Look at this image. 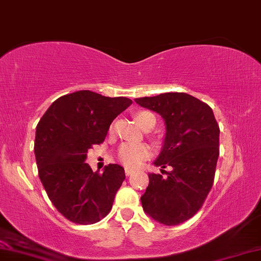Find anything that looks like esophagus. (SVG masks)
Here are the masks:
<instances>
[{"instance_id":"34e87169","label":"esophagus","mask_w":261,"mask_h":261,"mask_svg":"<svg viewBox=\"0 0 261 261\" xmlns=\"http://www.w3.org/2000/svg\"><path fill=\"white\" fill-rule=\"evenodd\" d=\"M124 173H126L127 176H128V175H132V174H133V173H134V169L126 167V168H124Z\"/></svg>"}]
</instances>
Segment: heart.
<instances>
[{
  "label": "heart",
  "mask_w": 261,
  "mask_h": 261,
  "mask_svg": "<svg viewBox=\"0 0 261 261\" xmlns=\"http://www.w3.org/2000/svg\"><path fill=\"white\" fill-rule=\"evenodd\" d=\"M152 116L154 115L149 112H139L135 114V120L140 126L145 128ZM152 153V147L147 143H123L118 152V160L127 167L135 168L150 158Z\"/></svg>",
  "instance_id": "obj_1"
}]
</instances>
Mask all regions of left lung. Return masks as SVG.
<instances>
[{"label": "left lung", "instance_id": "1", "mask_svg": "<svg viewBox=\"0 0 261 261\" xmlns=\"http://www.w3.org/2000/svg\"><path fill=\"white\" fill-rule=\"evenodd\" d=\"M135 102L159 113L166 138L154 165L166 168L149 174L141 196L143 211L161 224H182L198 213L214 182L219 158V124L212 108L186 93L140 97Z\"/></svg>", "mask_w": 261, "mask_h": 261}]
</instances>
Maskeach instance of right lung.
I'll use <instances>...</instances> for the list:
<instances>
[{
  "mask_svg": "<svg viewBox=\"0 0 261 261\" xmlns=\"http://www.w3.org/2000/svg\"><path fill=\"white\" fill-rule=\"evenodd\" d=\"M128 97H108L90 90L67 94L37 123L34 152L41 182L55 208L71 222L95 224L111 212L124 169L116 164L103 173L86 164L93 145L103 142L116 116L132 105Z\"/></svg>",
  "mask_w": 261,
  "mask_h": 261,
  "instance_id": "1",
  "label": "right lung"
}]
</instances>
